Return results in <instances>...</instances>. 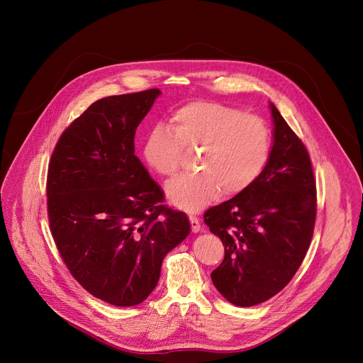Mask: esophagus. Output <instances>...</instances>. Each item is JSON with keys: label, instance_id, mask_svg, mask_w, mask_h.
Listing matches in <instances>:
<instances>
[{"label": "esophagus", "instance_id": "obj_1", "mask_svg": "<svg viewBox=\"0 0 363 363\" xmlns=\"http://www.w3.org/2000/svg\"><path fill=\"white\" fill-rule=\"evenodd\" d=\"M189 223H191V230H192V233H198V231L201 230V223H199V220H198L196 217L189 216Z\"/></svg>", "mask_w": 363, "mask_h": 363}]
</instances>
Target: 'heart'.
Listing matches in <instances>:
<instances>
[{"mask_svg":"<svg viewBox=\"0 0 363 363\" xmlns=\"http://www.w3.org/2000/svg\"><path fill=\"white\" fill-rule=\"evenodd\" d=\"M194 175L167 186L171 203L199 211L223 191L237 195L263 172L272 149L266 122L216 101L196 100L177 109L168 125L155 123L146 133L142 155L146 165L162 178L178 174L184 150H196Z\"/></svg>","mask_w":363,"mask_h":363,"instance_id":"b5f03b06","label":"heart"}]
</instances>
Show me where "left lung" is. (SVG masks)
I'll return each mask as SVG.
<instances>
[{"mask_svg": "<svg viewBox=\"0 0 363 363\" xmlns=\"http://www.w3.org/2000/svg\"><path fill=\"white\" fill-rule=\"evenodd\" d=\"M270 111L273 146L263 172L245 191L203 214V223L225 247L211 280L240 307L260 304L289 284L316 221V181L308 152L273 103Z\"/></svg>", "mask_w": 363, "mask_h": 363, "instance_id": "1", "label": "left lung"}]
</instances>
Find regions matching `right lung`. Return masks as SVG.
I'll list each match as a JSON object with an SVG mask.
<instances>
[{
  "instance_id": "obj_1",
  "label": "right lung",
  "mask_w": 363,
  "mask_h": 363,
  "mask_svg": "<svg viewBox=\"0 0 363 363\" xmlns=\"http://www.w3.org/2000/svg\"><path fill=\"white\" fill-rule=\"evenodd\" d=\"M160 89L103 97L60 136L47 174V213L72 276L113 306L142 303L164 257L186 238L188 217L135 155V133Z\"/></svg>"
}]
</instances>
